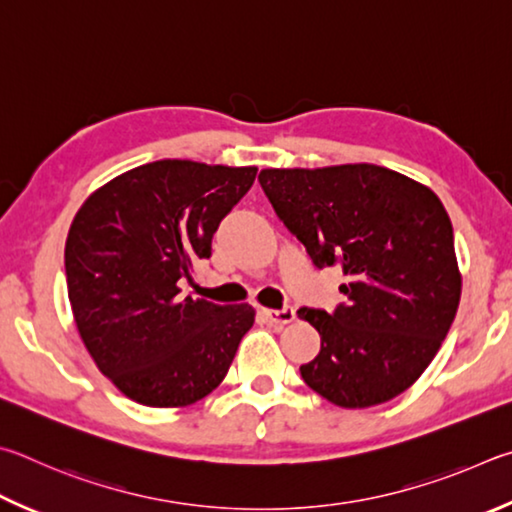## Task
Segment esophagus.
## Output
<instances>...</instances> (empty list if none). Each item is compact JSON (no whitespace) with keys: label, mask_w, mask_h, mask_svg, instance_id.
I'll list each match as a JSON object with an SVG mask.
<instances>
[{"label":"esophagus","mask_w":512,"mask_h":512,"mask_svg":"<svg viewBox=\"0 0 512 512\" xmlns=\"http://www.w3.org/2000/svg\"><path fill=\"white\" fill-rule=\"evenodd\" d=\"M263 315L267 321H272V324H290V321H294V308L292 306H285L281 310H263Z\"/></svg>","instance_id":"esophagus-1"}]
</instances>
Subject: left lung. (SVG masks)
Returning a JSON list of instances; mask_svg holds the SVG:
<instances>
[{
    "instance_id": "obj_1",
    "label": "left lung",
    "mask_w": 512,
    "mask_h": 512,
    "mask_svg": "<svg viewBox=\"0 0 512 512\" xmlns=\"http://www.w3.org/2000/svg\"><path fill=\"white\" fill-rule=\"evenodd\" d=\"M317 270L337 265L346 301L299 308L321 348L301 366L312 391L364 409L400 396L434 360L461 299L454 231L427 186L373 164L267 168L258 175Z\"/></svg>"
}]
</instances>
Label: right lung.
I'll return each mask as SVG.
<instances>
[{
	"label": "right lung",
	"instance_id": "obj_1",
	"mask_svg": "<svg viewBox=\"0 0 512 512\" xmlns=\"http://www.w3.org/2000/svg\"><path fill=\"white\" fill-rule=\"evenodd\" d=\"M254 166L161 159L80 206L65 245L71 310L105 378L146 407H186L224 380L254 308L182 297L191 265L256 179Z\"/></svg>",
	"mask_w": 512,
	"mask_h": 512
}]
</instances>
